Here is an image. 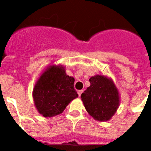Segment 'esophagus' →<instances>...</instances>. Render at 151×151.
Instances as JSON below:
<instances>
[{"label": "esophagus", "mask_w": 151, "mask_h": 151, "mask_svg": "<svg viewBox=\"0 0 151 151\" xmlns=\"http://www.w3.org/2000/svg\"><path fill=\"white\" fill-rule=\"evenodd\" d=\"M82 92H83V90H80V91H78V96H81V94H82Z\"/></svg>", "instance_id": "1"}]
</instances>
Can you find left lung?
<instances>
[{"mask_svg":"<svg viewBox=\"0 0 151 151\" xmlns=\"http://www.w3.org/2000/svg\"><path fill=\"white\" fill-rule=\"evenodd\" d=\"M89 82L90 86L81 95L85 110L95 120H110L120 104L118 88L112 78L106 76L95 75Z\"/></svg>","mask_w":151,"mask_h":151,"instance_id":"8db88e82","label":"left lung"}]
</instances>
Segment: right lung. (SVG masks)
<instances>
[{
    "label": "right lung",
    "mask_w": 151,
    "mask_h": 151,
    "mask_svg": "<svg viewBox=\"0 0 151 151\" xmlns=\"http://www.w3.org/2000/svg\"><path fill=\"white\" fill-rule=\"evenodd\" d=\"M75 79L66 73L63 65H50L41 73L33 88L35 106L44 117H53L63 112L69 103L78 97Z\"/></svg>",
    "instance_id": "right-lung-1"
}]
</instances>
